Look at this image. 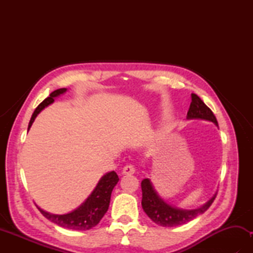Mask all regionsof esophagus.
<instances>
[{
    "mask_svg": "<svg viewBox=\"0 0 253 253\" xmlns=\"http://www.w3.org/2000/svg\"><path fill=\"white\" fill-rule=\"evenodd\" d=\"M135 171H136L135 166L131 165V164H128V165H126V166H124L122 173H123L124 175H132L133 173H135Z\"/></svg>",
    "mask_w": 253,
    "mask_h": 253,
    "instance_id": "34e87169",
    "label": "esophagus"
}]
</instances>
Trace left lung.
<instances>
[{"mask_svg":"<svg viewBox=\"0 0 253 253\" xmlns=\"http://www.w3.org/2000/svg\"><path fill=\"white\" fill-rule=\"evenodd\" d=\"M187 120H204L217 125V121L213 112L204 104V102L195 93H191V103L187 113ZM142 201L141 206L143 211L152 221L163 227H175L178 225H184L192 221L200 214H203L211 207L215 193L210 200L202 207L193 210H182L176 207H171L166 203L155 191L152 182L149 178H144L141 181Z\"/></svg>","mask_w":253,"mask_h":253,"instance_id":"1","label":"left lung"}]
</instances>
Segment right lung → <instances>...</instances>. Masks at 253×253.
<instances>
[{"label": "right lung", "mask_w": 253, "mask_h": 253, "mask_svg": "<svg viewBox=\"0 0 253 253\" xmlns=\"http://www.w3.org/2000/svg\"><path fill=\"white\" fill-rule=\"evenodd\" d=\"M66 88H62L53 91L50 96H47L45 100L42 101L41 103L38 105V107L34 112V114L31 116V120L28 125V130L37 115L39 114L45 106L53 103L56 96L66 92ZM118 180H120V178H118V176L114 170L105 174L99 180L98 185H96L94 190L91 192V195L87 198V200L71 213L58 215V214H51L49 212H45L39 207H38V209H39V211L43 214V216H45L52 223L58 225V226L74 230H88L94 227L95 225H98L101 221V218L104 216V214L106 213L107 210H109L113 188L115 187Z\"/></svg>", "instance_id": "add662e5"}]
</instances>
